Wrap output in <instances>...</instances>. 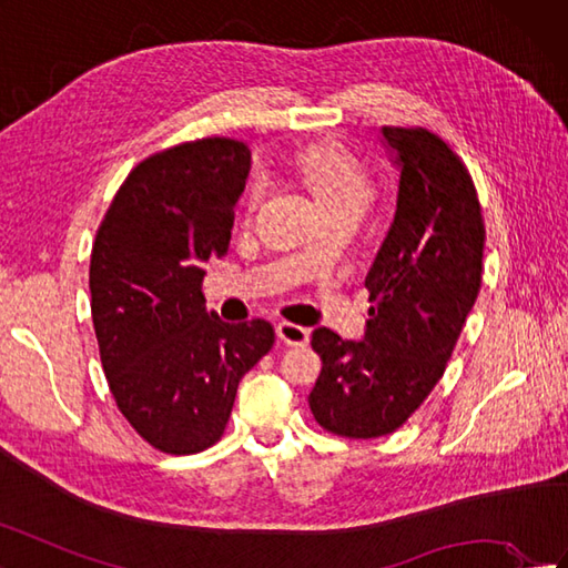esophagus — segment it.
<instances>
[{"label":"esophagus","instance_id":"esophagus-1","mask_svg":"<svg viewBox=\"0 0 568 568\" xmlns=\"http://www.w3.org/2000/svg\"><path fill=\"white\" fill-rule=\"evenodd\" d=\"M277 336H280V342L286 346H308L311 329L294 325V322H280Z\"/></svg>","mask_w":568,"mask_h":568}]
</instances>
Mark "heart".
Returning <instances> with one entry per match:
<instances>
[{"mask_svg":"<svg viewBox=\"0 0 568 568\" xmlns=\"http://www.w3.org/2000/svg\"><path fill=\"white\" fill-rule=\"evenodd\" d=\"M294 170L325 214H361L373 203L375 181L365 166L336 143H313L294 158ZM265 181L253 174L243 191V210L253 212L263 197Z\"/></svg>","mask_w":568,"mask_h":568,"instance_id":"b5f03b06","label":"heart"}]
</instances>
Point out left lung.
I'll use <instances>...</instances> for the list:
<instances>
[{"instance_id":"obj_1","label":"left lung","mask_w":568,"mask_h":568,"mask_svg":"<svg viewBox=\"0 0 568 568\" xmlns=\"http://www.w3.org/2000/svg\"><path fill=\"white\" fill-rule=\"evenodd\" d=\"M402 166L396 214L365 277L373 305L363 342L320 327L322 371L308 396L336 437L398 430L435 389L483 282L478 191L452 145L423 126H382Z\"/></svg>"}]
</instances>
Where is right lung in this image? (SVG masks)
<instances>
[{
    "instance_id": "obj_1",
    "label": "right lung",
    "mask_w": 568,
    "mask_h": 568,
    "mask_svg": "<svg viewBox=\"0 0 568 568\" xmlns=\"http://www.w3.org/2000/svg\"><path fill=\"white\" fill-rule=\"evenodd\" d=\"M251 148L212 135L138 162L90 253V311L110 392L150 447L197 454L220 442L241 377L274 344L265 320L205 311L203 265L222 257Z\"/></svg>"
}]
</instances>
